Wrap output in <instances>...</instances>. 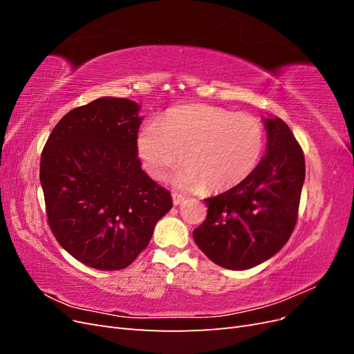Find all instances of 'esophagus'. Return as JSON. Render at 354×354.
<instances>
[{"label":"esophagus","instance_id":"esophagus-1","mask_svg":"<svg viewBox=\"0 0 354 354\" xmlns=\"http://www.w3.org/2000/svg\"><path fill=\"white\" fill-rule=\"evenodd\" d=\"M185 201V196L183 195H178V194H173V203L174 205H180L181 202Z\"/></svg>","mask_w":354,"mask_h":354}]
</instances>
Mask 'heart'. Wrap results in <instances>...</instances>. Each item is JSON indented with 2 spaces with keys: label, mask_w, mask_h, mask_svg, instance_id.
Here are the masks:
<instances>
[{
  "label": "heart",
  "mask_w": 354,
  "mask_h": 354,
  "mask_svg": "<svg viewBox=\"0 0 354 354\" xmlns=\"http://www.w3.org/2000/svg\"><path fill=\"white\" fill-rule=\"evenodd\" d=\"M137 149L147 173L164 178L185 158L174 176L180 189L224 190L239 185L255 169L264 149L259 118L211 104L171 111L162 122L146 124Z\"/></svg>",
  "instance_id": "1"
}]
</instances>
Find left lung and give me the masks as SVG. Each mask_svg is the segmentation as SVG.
Returning a JSON list of instances; mask_svg holds the SVG:
<instances>
[{
	"instance_id": "8db88e82",
	"label": "left lung",
	"mask_w": 354,
	"mask_h": 354,
	"mask_svg": "<svg viewBox=\"0 0 354 354\" xmlns=\"http://www.w3.org/2000/svg\"><path fill=\"white\" fill-rule=\"evenodd\" d=\"M266 155L252 173L205 199L207 218L194 239L224 269L246 270L282 250L295 227L306 177L303 149L281 118L264 120Z\"/></svg>"
}]
</instances>
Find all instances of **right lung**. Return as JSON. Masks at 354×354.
Listing matches in <instances>:
<instances>
[{"label":"right lung","mask_w":354,"mask_h":354,"mask_svg":"<svg viewBox=\"0 0 354 354\" xmlns=\"http://www.w3.org/2000/svg\"><path fill=\"white\" fill-rule=\"evenodd\" d=\"M138 111L116 97L80 106L53 128L41 153L48 226L63 250L97 270L130 266L173 207L137 156Z\"/></svg>","instance_id":"1"}]
</instances>
